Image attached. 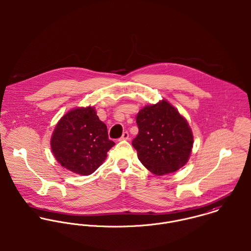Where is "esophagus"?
I'll list each match as a JSON object with an SVG mask.
<instances>
[{"label": "esophagus", "instance_id": "obj_1", "mask_svg": "<svg viewBox=\"0 0 251 251\" xmlns=\"http://www.w3.org/2000/svg\"><path fill=\"white\" fill-rule=\"evenodd\" d=\"M128 138H129V134H128V132H127V131H125V132L123 133L122 137L120 138V140H128Z\"/></svg>", "mask_w": 251, "mask_h": 251}]
</instances>
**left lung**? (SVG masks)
Instances as JSON below:
<instances>
[{
    "label": "left lung",
    "instance_id": "left-lung-1",
    "mask_svg": "<svg viewBox=\"0 0 251 251\" xmlns=\"http://www.w3.org/2000/svg\"><path fill=\"white\" fill-rule=\"evenodd\" d=\"M139 128L132 146L138 158L152 174L173 173L188 160L193 146L186 120L166 100L145 106L136 117Z\"/></svg>",
    "mask_w": 251,
    "mask_h": 251
}]
</instances>
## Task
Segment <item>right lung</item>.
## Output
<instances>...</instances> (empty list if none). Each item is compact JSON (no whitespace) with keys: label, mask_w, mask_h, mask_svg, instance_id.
Segmentation results:
<instances>
[{"label":"right lung","mask_w":251,"mask_h":251,"mask_svg":"<svg viewBox=\"0 0 251 251\" xmlns=\"http://www.w3.org/2000/svg\"><path fill=\"white\" fill-rule=\"evenodd\" d=\"M115 145L108 138L107 126L95 108H76L58 122L51 137L57 161L73 173L88 176L105 160Z\"/></svg>","instance_id":"right-lung-1"}]
</instances>
